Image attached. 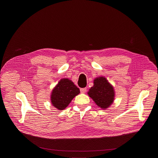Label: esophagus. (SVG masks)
Listing matches in <instances>:
<instances>
[{"instance_id": "esophagus-1", "label": "esophagus", "mask_w": 158, "mask_h": 158, "mask_svg": "<svg viewBox=\"0 0 158 158\" xmlns=\"http://www.w3.org/2000/svg\"><path fill=\"white\" fill-rule=\"evenodd\" d=\"M80 91L81 93H85L87 91V88L84 87V88H81L80 89Z\"/></svg>"}]
</instances>
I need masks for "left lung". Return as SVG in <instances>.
Returning a JSON list of instances; mask_svg holds the SVG:
<instances>
[{"instance_id": "8db88e82", "label": "left lung", "mask_w": 158, "mask_h": 158, "mask_svg": "<svg viewBox=\"0 0 158 158\" xmlns=\"http://www.w3.org/2000/svg\"><path fill=\"white\" fill-rule=\"evenodd\" d=\"M95 103L101 109H106L114 101L115 92L114 87L104 77H99L94 80V85L87 93Z\"/></svg>"}]
</instances>
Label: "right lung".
I'll list each match as a JSON object with an SVG mask.
<instances>
[{"label":"right lung","instance_id":"1","mask_svg":"<svg viewBox=\"0 0 158 158\" xmlns=\"http://www.w3.org/2000/svg\"><path fill=\"white\" fill-rule=\"evenodd\" d=\"M80 93L79 89L69 79H62L53 89L51 101L58 110H63L68 106L75 96Z\"/></svg>","mask_w":158,"mask_h":158}]
</instances>
